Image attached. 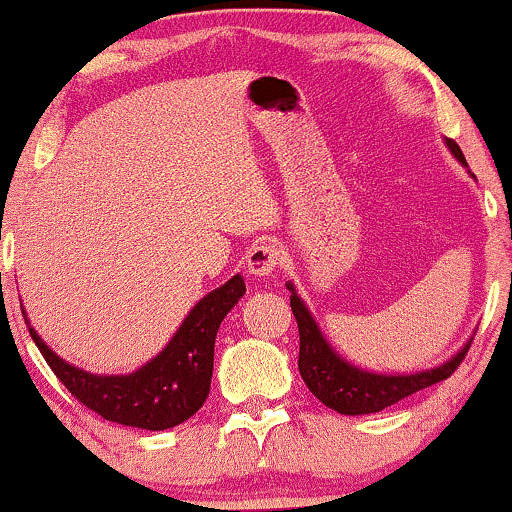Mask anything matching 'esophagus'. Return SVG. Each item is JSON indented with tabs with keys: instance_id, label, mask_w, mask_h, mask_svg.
Here are the masks:
<instances>
[{
	"instance_id": "34e87169",
	"label": "esophagus",
	"mask_w": 512,
	"mask_h": 512,
	"mask_svg": "<svg viewBox=\"0 0 512 512\" xmlns=\"http://www.w3.org/2000/svg\"><path fill=\"white\" fill-rule=\"evenodd\" d=\"M279 265V249L275 244H256L247 254V272L251 277H270Z\"/></svg>"
}]
</instances>
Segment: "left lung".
Wrapping results in <instances>:
<instances>
[{"instance_id": "obj_1", "label": "left lung", "mask_w": 512, "mask_h": 512, "mask_svg": "<svg viewBox=\"0 0 512 512\" xmlns=\"http://www.w3.org/2000/svg\"><path fill=\"white\" fill-rule=\"evenodd\" d=\"M443 142L447 151L471 174L457 142H452L447 137H443ZM286 289L291 291V310L298 321L300 333V375H303L307 389L326 408L340 412V415H370V412H380L389 408V405L403 401V398L417 394L419 389H426L431 384L447 380L466 356L468 347H471L473 338H468L466 345L459 347V352L452 354L447 361L426 370H415V373H377V370L361 368L335 352V347L326 340V335L319 328L310 307L298 296L296 284L286 282Z\"/></svg>"}]
</instances>
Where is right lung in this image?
<instances>
[{
    "mask_svg": "<svg viewBox=\"0 0 512 512\" xmlns=\"http://www.w3.org/2000/svg\"><path fill=\"white\" fill-rule=\"evenodd\" d=\"M247 291L242 275L230 277L191 307L160 352L125 375H97L69 363L41 340L23 303V317L39 352L58 380L109 422L144 431L172 429L202 408L214 370V340L221 321Z\"/></svg>",
    "mask_w": 512,
    "mask_h": 512,
    "instance_id": "add662e5",
    "label": "right lung"
}]
</instances>
